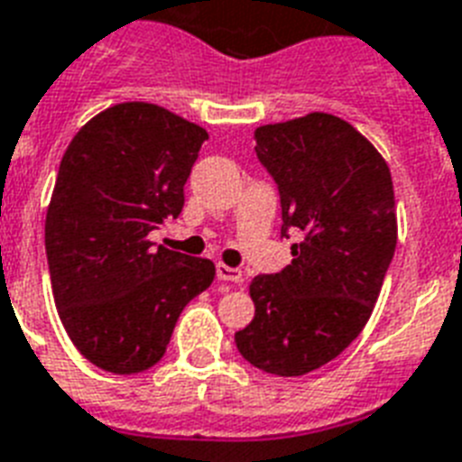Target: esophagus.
<instances>
[{
	"label": "esophagus",
	"mask_w": 462,
	"mask_h": 462,
	"mask_svg": "<svg viewBox=\"0 0 462 462\" xmlns=\"http://www.w3.org/2000/svg\"><path fill=\"white\" fill-rule=\"evenodd\" d=\"M217 281H227V282H242V271L239 268L225 266V263H217L216 266Z\"/></svg>",
	"instance_id": "esophagus-1"
}]
</instances>
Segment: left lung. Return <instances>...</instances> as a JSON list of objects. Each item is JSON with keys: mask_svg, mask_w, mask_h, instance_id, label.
Wrapping results in <instances>:
<instances>
[{"mask_svg": "<svg viewBox=\"0 0 462 462\" xmlns=\"http://www.w3.org/2000/svg\"><path fill=\"white\" fill-rule=\"evenodd\" d=\"M256 158L281 196V237L300 235L292 263L249 285L254 319L239 355L275 376H302L362 333L395 254L393 180L352 125L326 112L259 126Z\"/></svg>", "mask_w": 462, "mask_h": 462, "instance_id": "8db88e82", "label": "left lung"}]
</instances>
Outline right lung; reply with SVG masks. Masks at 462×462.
<instances>
[{"mask_svg":"<svg viewBox=\"0 0 462 462\" xmlns=\"http://www.w3.org/2000/svg\"><path fill=\"white\" fill-rule=\"evenodd\" d=\"M208 134L151 103L93 117L61 158L45 220L54 304L83 357L112 374L165 355L181 309L216 278L208 259L148 242L184 206Z\"/></svg>","mask_w":462,"mask_h":462,"instance_id":"right-lung-1","label":"right lung"}]
</instances>
